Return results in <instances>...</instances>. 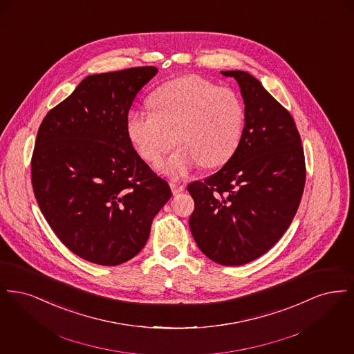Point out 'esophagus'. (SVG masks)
Segmentation results:
<instances>
[{
    "instance_id": "34e87169",
    "label": "esophagus",
    "mask_w": 354,
    "mask_h": 354,
    "mask_svg": "<svg viewBox=\"0 0 354 354\" xmlns=\"http://www.w3.org/2000/svg\"><path fill=\"white\" fill-rule=\"evenodd\" d=\"M169 187H171V191H172L174 195H178V194H180V192L185 191V185L175 183V182H171Z\"/></svg>"
}]
</instances>
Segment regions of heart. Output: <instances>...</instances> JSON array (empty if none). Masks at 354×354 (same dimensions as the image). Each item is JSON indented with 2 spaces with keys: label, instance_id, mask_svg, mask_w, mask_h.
Here are the masks:
<instances>
[{
  "label": "heart",
  "instance_id": "heart-1",
  "mask_svg": "<svg viewBox=\"0 0 354 354\" xmlns=\"http://www.w3.org/2000/svg\"><path fill=\"white\" fill-rule=\"evenodd\" d=\"M151 111L133 110L127 135L139 156L156 162L176 142L180 147L158 165L172 178L185 176L204 165L225 163L235 152L244 127V106L235 90L189 75L158 87Z\"/></svg>",
  "mask_w": 354,
  "mask_h": 354
}]
</instances>
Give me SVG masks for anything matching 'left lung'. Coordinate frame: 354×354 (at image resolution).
<instances>
[{
    "label": "left lung",
    "instance_id": "obj_1",
    "mask_svg": "<svg viewBox=\"0 0 354 354\" xmlns=\"http://www.w3.org/2000/svg\"><path fill=\"white\" fill-rule=\"evenodd\" d=\"M234 77L245 124L234 155L203 182L189 183L195 209L189 230L207 257L243 266L268 252L295 218L305 185V158L296 123L251 74Z\"/></svg>",
    "mask_w": 354,
    "mask_h": 354
}]
</instances>
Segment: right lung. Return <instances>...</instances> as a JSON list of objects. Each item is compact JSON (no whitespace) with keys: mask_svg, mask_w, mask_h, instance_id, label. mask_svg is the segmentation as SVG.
<instances>
[{"mask_svg":"<svg viewBox=\"0 0 354 354\" xmlns=\"http://www.w3.org/2000/svg\"><path fill=\"white\" fill-rule=\"evenodd\" d=\"M155 66L86 77L42 120L32 156L34 196L68 250L119 266L145 247L169 185L138 155L126 120Z\"/></svg>","mask_w":354,"mask_h":354,"instance_id":"right-lung-1","label":"right lung"}]
</instances>
